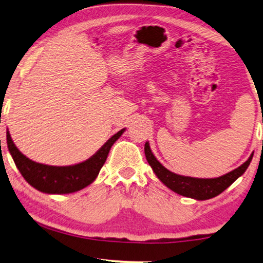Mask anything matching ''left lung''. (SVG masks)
<instances>
[{
    "label": "left lung",
    "mask_w": 263,
    "mask_h": 263,
    "mask_svg": "<svg viewBox=\"0 0 263 263\" xmlns=\"http://www.w3.org/2000/svg\"><path fill=\"white\" fill-rule=\"evenodd\" d=\"M144 154L148 163L151 164V167L161 182H163L173 192L195 200L212 199V197H215L226 191L234 181L239 179L242 174L246 172V169L248 168L250 161L253 159L252 154L249 159L243 164L240 165L239 168L234 169V171L229 172L226 175L216 177V179H196V177L177 175V174H174L171 171H168L167 168H164L156 160V157L153 155L148 142H145L144 144Z\"/></svg>",
    "instance_id": "8db88e82"
}]
</instances>
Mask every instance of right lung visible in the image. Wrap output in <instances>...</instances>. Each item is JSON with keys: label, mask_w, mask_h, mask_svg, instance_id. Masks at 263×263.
Instances as JSON below:
<instances>
[{"label": "right lung", "mask_w": 263, "mask_h": 263, "mask_svg": "<svg viewBox=\"0 0 263 263\" xmlns=\"http://www.w3.org/2000/svg\"><path fill=\"white\" fill-rule=\"evenodd\" d=\"M123 132L124 129H121L112 135L90 159L67 167L42 164L28 159L14 144L9 132H7V143L16 167L31 187L47 194H69L81 191L98 177L111 145Z\"/></svg>", "instance_id": "right-lung-1"}]
</instances>
